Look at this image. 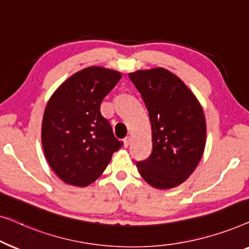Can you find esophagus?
I'll return each instance as SVG.
<instances>
[{
  "instance_id": "esophagus-1",
  "label": "esophagus",
  "mask_w": 249,
  "mask_h": 249,
  "mask_svg": "<svg viewBox=\"0 0 249 249\" xmlns=\"http://www.w3.org/2000/svg\"><path fill=\"white\" fill-rule=\"evenodd\" d=\"M123 143H124V148H127L129 143H131V138H129V136H126V138L123 140Z\"/></svg>"
}]
</instances>
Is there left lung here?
Wrapping results in <instances>:
<instances>
[{"label":"left lung","mask_w":249,"mask_h":249,"mask_svg":"<svg viewBox=\"0 0 249 249\" xmlns=\"http://www.w3.org/2000/svg\"><path fill=\"white\" fill-rule=\"evenodd\" d=\"M141 93L152 128V152L136 162L149 185L168 190L184 183L204 152L206 123L203 108L190 88L163 68L128 74Z\"/></svg>","instance_id":"left-lung-1"}]
</instances>
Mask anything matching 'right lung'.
I'll return each instance as SVG.
<instances>
[{
  "label": "right lung",
  "mask_w": 249,
  "mask_h": 249,
  "mask_svg": "<svg viewBox=\"0 0 249 249\" xmlns=\"http://www.w3.org/2000/svg\"><path fill=\"white\" fill-rule=\"evenodd\" d=\"M121 78L115 70L89 66L65 80L48 100L41 144L52 169L64 183L88 186L123 145L100 113L101 101Z\"/></svg>",
  "instance_id": "obj_1"
}]
</instances>
